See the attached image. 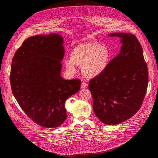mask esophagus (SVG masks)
Listing matches in <instances>:
<instances>
[{
    "label": "esophagus",
    "mask_w": 158,
    "mask_h": 158,
    "mask_svg": "<svg viewBox=\"0 0 158 158\" xmlns=\"http://www.w3.org/2000/svg\"><path fill=\"white\" fill-rule=\"evenodd\" d=\"M87 85H88L87 84L86 82H82V84H81V87L82 88H85V87H87Z\"/></svg>",
    "instance_id": "1"
}]
</instances>
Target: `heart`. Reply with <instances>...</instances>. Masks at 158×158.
<instances>
[{
	"label": "heart",
	"mask_w": 158,
	"mask_h": 158,
	"mask_svg": "<svg viewBox=\"0 0 158 158\" xmlns=\"http://www.w3.org/2000/svg\"><path fill=\"white\" fill-rule=\"evenodd\" d=\"M110 60V52L104 45L95 41L79 44L72 50L71 59L65 61L69 72L74 74L76 66H82L85 76L95 77L104 72Z\"/></svg>",
	"instance_id": "obj_1"
}]
</instances>
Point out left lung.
<instances>
[{
  "label": "left lung",
  "mask_w": 158,
  "mask_h": 158,
  "mask_svg": "<svg viewBox=\"0 0 158 158\" xmlns=\"http://www.w3.org/2000/svg\"><path fill=\"white\" fill-rule=\"evenodd\" d=\"M123 44L120 53L100 75L89 81L96 116L103 123L117 124L141 108L148 85V70L141 45L130 33H112Z\"/></svg>",
  "instance_id": "left-lung-1"
}]
</instances>
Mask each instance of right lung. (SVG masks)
<instances>
[{
	"mask_svg": "<svg viewBox=\"0 0 158 158\" xmlns=\"http://www.w3.org/2000/svg\"><path fill=\"white\" fill-rule=\"evenodd\" d=\"M60 35H38L26 39L12 58V91L26 115L44 127L60 126L67 118L65 101L77 93L79 79L60 76L64 55Z\"/></svg>",
	"mask_w": 158,
	"mask_h": 158,
	"instance_id": "add662e5",
	"label": "right lung"
}]
</instances>
